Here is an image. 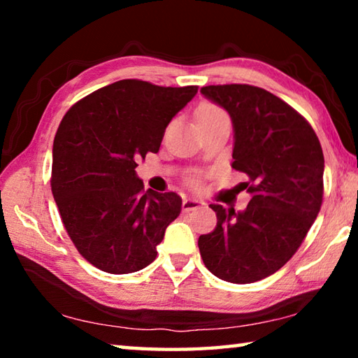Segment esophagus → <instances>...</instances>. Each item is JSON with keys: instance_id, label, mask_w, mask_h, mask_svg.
Listing matches in <instances>:
<instances>
[{"instance_id": "1", "label": "esophagus", "mask_w": 358, "mask_h": 358, "mask_svg": "<svg viewBox=\"0 0 358 358\" xmlns=\"http://www.w3.org/2000/svg\"><path fill=\"white\" fill-rule=\"evenodd\" d=\"M203 202L201 199H194V197H185L183 199V211H191V210H196V208H201L203 207Z\"/></svg>"}]
</instances>
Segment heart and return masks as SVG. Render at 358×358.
I'll use <instances>...</instances> for the list:
<instances>
[{"instance_id": "obj_1", "label": "heart", "mask_w": 358, "mask_h": 358, "mask_svg": "<svg viewBox=\"0 0 358 358\" xmlns=\"http://www.w3.org/2000/svg\"><path fill=\"white\" fill-rule=\"evenodd\" d=\"M215 118H226V113H224L220 107L213 104H202L197 108V121L202 123V121L215 120Z\"/></svg>"}]
</instances>
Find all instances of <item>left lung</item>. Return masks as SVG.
Wrapping results in <instances>:
<instances>
[{
  "label": "left lung",
  "instance_id": "8db88e82",
  "mask_svg": "<svg viewBox=\"0 0 358 358\" xmlns=\"http://www.w3.org/2000/svg\"><path fill=\"white\" fill-rule=\"evenodd\" d=\"M201 93L232 118V167L250 178L251 201L243 211L211 203L217 222L199 237V250L220 280L256 282L294 256L319 215L322 147L311 124L264 88L210 85Z\"/></svg>",
  "mask_w": 358,
  "mask_h": 358
}]
</instances>
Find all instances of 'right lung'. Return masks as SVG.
<instances>
[{
	"label": "right lung",
	"instance_id": "obj_1",
	"mask_svg": "<svg viewBox=\"0 0 358 358\" xmlns=\"http://www.w3.org/2000/svg\"><path fill=\"white\" fill-rule=\"evenodd\" d=\"M197 87H157L126 78L72 106L53 142L52 192L66 232L96 268L134 273L181 211L175 192L143 191L137 161L157 153L171 120Z\"/></svg>",
	"mask_w": 358,
	"mask_h": 358
}]
</instances>
